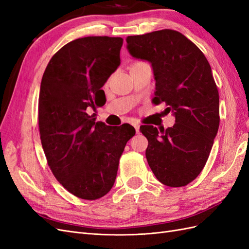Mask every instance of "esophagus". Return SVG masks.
I'll use <instances>...</instances> for the list:
<instances>
[{
    "label": "esophagus",
    "mask_w": 249,
    "mask_h": 249,
    "mask_svg": "<svg viewBox=\"0 0 249 249\" xmlns=\"http://www.w3.org/2000/svg\"><path fill=\"white\" fill-rule=\"evenodd\" d=\"M134 127H135V130H136V133L138 134L139 133V129H140L139 124H134Z\"/></svg>",
    "instance_id": "esophagus-1"
}]
</instances>
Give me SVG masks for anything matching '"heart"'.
Returning a JSON list of instances; mask_svg holds the SVG:
<instances>
[{"label":"heart","mask_w":249,"mask_h":249,"mask_svg":"<svg viewBox=\"0 0 249 249\" xmlns=\"http://www.w3.org/2000/svg\"><path fill=\"white\" fill-rule=\"evenodd\" d=\"M143 62H140V61H137V62H134L133 64H131V66H130V70H133V69H135V67H137V66H139V65H141Z\"/></svg>","instance_id":"1"}]
</instances>
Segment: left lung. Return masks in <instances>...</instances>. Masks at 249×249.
<instances>
[{"mask_svg": "<svg viewBox=\"0 0 249 249\" xmlns=\"http://www.w3.org/2000/svg\"><path fill=\"white\" fill-rule=\"evenodd\" d=\"M127 50L152 63L156 80L153 103H165L173 126L141 125L148 140L145 156L159 182L168 187L191 183L205 167L219 127V93L202 52L175 30L126 37Z\"/></svg>", "mask_w": 249, "mask_h": 249, "instance_id": "1", "label": "left lung"}]
</instances>
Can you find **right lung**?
<instances>
[{
	"instance_id": "1",
	"label": "right lung",
	"mask_w": 249,
	"mask_h": 249,
	"mask_svg": "<svg viewBox=\"0 0 249 249\" xmlns=\"http://www.w3.org/2000/svg\"><path fill=\"white\" fill-rule=\"evenodd\" d=\"M120 37L88 36L65 44L42 76L38 100L40 140L58 182L82 199L94 200L114 185L119 158L135 129L95 123L106 99L102 87L120 64Z\"/></svg>"
}]
</instances>
